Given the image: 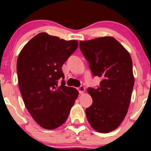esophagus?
I'll list each match as a JSON object with an SVG mask.
<instances>
[{
	"label": "esophagus",
	"mask_w": 151,
	"mask_h": 151,
	"mask_svg": "<svg viewBox=\"0 0 151 151\" xmlns=\"http://www.w3.org/2000/svg\"><path fill=\"white\" fill-rule=\"evenodd\" d=\"M78 90L80 94H83L84 91H85V88H84V86H80L79 88H78Z\"/></svg>",
	"instance_id": "obj_1"
}]
</instances>
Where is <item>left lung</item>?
Returning <instances> with one entry per match:
<instances>
[{
	"label": "left lung",
	"mask_w": 151,
	"mask_h": 151,
	"mask_svg": "<svg viewBox=\"0 0 151 151\" xmlns=\"http://www.w3.org/2000/svg\"><path fill=\"white\" fill-rule=\"evenodd\" d=\"M80 48L93 75L102 79L98 88L87 89L93 104L86 109V118L96 131L109 133L122 122L131 102L135 82L131 55L111 36L80 41Z\"/></svg>",
	"instance_id": "1"
}]
</instances>
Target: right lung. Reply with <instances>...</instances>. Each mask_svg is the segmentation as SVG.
<instances>
[{
	"mask_svg": "<svg viewBox=\"0 0 151 151\" xmlns=\"http://www.w3.org/2000/svg\"><path fill=\"white\" fill-rule=\"evenodd\" d=\"M78 47L77 40H65L42 32L24 45L17 59L20 93L33 119L53 130L67 120L78 98L75 88L65 86L62 67Z\"/></svg>",
	"mask_w": 151,
	"mask_h": 151,
	"instance_id": "obj_1",
	"label": "right lung"
}]
</instances>
